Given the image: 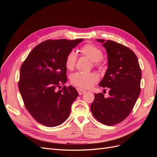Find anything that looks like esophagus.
<instances>
[{"mask_svg":"<svg viewBox=\"0 0 157 157\" xmlns=\"http://www.w3.org/2000/svg\"><path fill=\"white\" fill-rule=\"evenodd\" d=\"M77 90L78 93L79 95H82V94H83L84 92H86V90H84L81 89V88H77Z\"/></svg>","mask_w":157,"mask_h":157,"instance_id":"esophagus-1","label":"esophagus"}]
</instances>
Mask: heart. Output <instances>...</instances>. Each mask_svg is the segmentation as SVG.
I'll use <instances>...</instances> for the list:
<instances>
[{"label": "heart", "instance_id": "heart-1", "mask_svg": "<svg viewBox=\"0 0 157 157\" xmlns=\"http://www.w3.org/2000/svg\"><path fill=\"white\" fill-rule=\"evenodd\" d=\"M80 54L92 61L95 66L101 65L102 63L103 52L98 46L93 44H86L79 49ZM77 54L73 50L69 52L65 58V65L68 70H73L75 67ZM71 82L80 88H88L99 80V76L95 73H84L77 72L71 76Z\"/></svg>", "mask_w": 157, "mask_h": 157}]
</instances>
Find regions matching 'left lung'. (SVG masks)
I'll return each instance as SVG.
<instances>
[{"mask_svg":"<svg viewBox=\"0 0 157 157\" xmlns=\"http://www.w3.org/2000/svg\"><path fill=\"white\" fill-rule=\"evenodd\" d=\"M106 49L108 68L99 86L109 89V96L94 94L90 109L102 124L113 126L130 115L138 98L141 71L135 53L128 47L113 40L97 39Z\"/></svg>","mask_w":157,"mask_h":157,"instance_id":"8db88e82","label":"left lung"}]
</instances>
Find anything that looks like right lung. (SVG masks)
<instances>
[{
    "mask_svg": "<svg viewBox=\"0 0 157 157\" xmlns=\"http://www.w3.org/2000/svg\"><path fill=\"white\" fill-rule=\"evenodd\" d=\"M82 40H47L36 46L21 65L19 90L27 110L42 125L59 126L69 116L78 94L72 86L57 88L67 80L66 56Z\"/></svg>",
    "mask_w": 157,
    "mask_h": 157,
    "instance_id": "add662e5",
    "label": "right lung"
}]
</instances>
